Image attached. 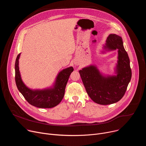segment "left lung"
I'll return each instance as SVG.
<instances>
[{
  "label": "left lung",
  "instance_id": "obj_1",
  "mask_svg": "<svg viewBox=\"0 0 146 146\" xmlns=\"http://www.w3.org/2000/svg\"><path fill=\"white\" fill-rule=\"evenodd\" d=\"M115 50H117L118 55L114 74L103 73L96 65H90L79 71L88 95L99 105H108L118 102L125 93L132 77L130 60L122 37L110 34L100 53Z\"/></svg>",
  "mask_w": 146,
  "mask_h": 146
}]
</instances>
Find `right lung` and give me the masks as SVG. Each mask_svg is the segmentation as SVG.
Listing matches in <instances>:
<instances>
[{"label":"right lung","mask_w":146,"mask_h":146,"mask_svg":"<svg viewBox=\"0 0 146 146\" xmlns=\"http://www.w3.org/2000/svg\"><path fill=\"white\" fill-rule=\"evenodd\" d=\"M21 53L17 56L15 63V80L18 91L31 105L38 108H52L61 102L65 94L66 86L71 73L72 66L60 71L52 84L43 89H31L23 82L19 69V59Z\"/></svg>","instance_id":"add662e5"}]
</instances>
